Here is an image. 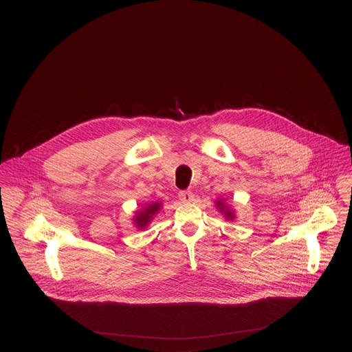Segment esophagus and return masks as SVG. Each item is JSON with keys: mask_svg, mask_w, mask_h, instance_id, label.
<instances>
[{"mask_svg": "<svg viewBox=\"0 0 352 352\" xmlns=\"http://www.w3.org/2000/svg\"><path fill=\"white\" fill-rule=\"evenodd\" d=\"M178 197H179V200L182 203H189V201H193L195 195L190 190H179L178 192Z\"/></svg>", "mask_w": 352, "mask_h": 352, "instance_id": "34e87169", "label": "esophagus"}]
</instances>
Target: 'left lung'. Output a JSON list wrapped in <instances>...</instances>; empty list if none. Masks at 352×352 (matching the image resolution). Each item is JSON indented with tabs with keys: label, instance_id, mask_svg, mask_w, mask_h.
<instances>
[{
	"label": "left lung",
	"instance_id": "left-lung-1",
	"mask_svg": "<svg viewBox=\"0 0 352 352\" xmlns=\"http://www.w3.org/2000/svg\"><path fill=\"white\" fill-rule=\"evenodd\" d=\"M217 207H218L221 211H223V214H226V217H228V218H233L232 212H230V211H228V210H225L226 207L222 204V201H218V203H217Z\"/></svg>",
	"mask_w": 352,
	"mask_h": 352
}]
</instances>
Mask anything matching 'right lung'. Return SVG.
I'll list each match as a JSON object with an SVG mask.
<instances>
[{
	"label": "right lung",
	"mask_w": 352,
	"mask_h": 352,
	"mask_svg": "<svg viewBox=\"0 0 352 352\" xmlns=\"http://www.w3.org/2000/svg\"><path fill=\"white\" fill-rule=\"evenodd\" d=\"M159 207H160L159 203H153V204L148 206L144 211H140L138 215H137V219H135L137 226H140V228L146 226V223L151 221V218L153 217V214H156V211L159 210Z\"/></svg>",
	"instance_id": "obj_1"
}]
</instances>
